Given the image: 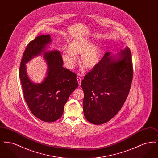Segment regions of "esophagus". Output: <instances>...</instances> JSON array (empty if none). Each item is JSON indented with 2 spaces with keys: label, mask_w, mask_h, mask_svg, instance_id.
<instances>
[{
  "label": "esophagus",
  "mask_w": 158,
  "mask_h": 158,
  "mask_svg": "<svg viewBox=\"0 0 158 158\" xmlns=\"http://www.w3.org/2000/svg\"><path fill=\"white\" fill-rule=\"evenodd\" d=\"M77 82H78L79 85V86H81V85L82 78H81L80 76H77Z\"/></svg>",
  "instance_id": "34e87169"
}]
</instances>
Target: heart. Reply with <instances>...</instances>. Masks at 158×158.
<instances>
[{
    "instance_id": "heart-1",
    "label": "heart",
    "mask_w": 158,
    "mask_h": 158,
    "mask_svg": "<svg viewBox=\"0 0 158 158\" xmlns=\"http://www.w3.org/2000/svg\"><path fill=\"white\" fill-rule=\"evenodd\" d=\"M81 55L80 63L85 69L95 68L99 62L100 50L96 44L90 45V41L85 38H76L72 41L69 47V50L62 54L63 61L66 68L71 69L75 65L77 57L76 54Z\"/></svg>"
}]
</instances>
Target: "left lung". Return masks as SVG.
I'll use <instances>...</instances> for the list:
<instances>
[{
  "label": "left lung",
  "mask_w": 158,
  "mask_h": 158,
  "mask_svg": "<svg viewBox=\"0 0 158 158\" xmlns=\"http://www.w3.org/2000/svg\"><path fill=\"white\" fill-rule=\"evenodd\" d=\"M110 54L105 53L81 83L84 115L94 124H102L113 118L130 90L133 68L130 48L121 50L117 57Z\"/></svg>",
  "instance_id": "obj_1"
}]
</instances>
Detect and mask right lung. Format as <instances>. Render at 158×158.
<instances>
[{"label": "right lung", "mask_w": 158, "mask_h": 158, "mask_svg": "<svg viewBox=\"0 0 158 158\" xmlns=\"http://www.w3.org/2000/svg\"><path fill=\"white\" fill-rule=\"evenodd\" d=\"M51 41L49 34L31 41L23 52L19 68L23 97L31 112L40 120L49 123L62 116L68 98L79 85L75 73L63 67L60 52H45V46ZM42 52L48 66V76L43 83L34 84L27 77L24 64Z\"/></svg>", "instance_id": "1"}]
</instances>
